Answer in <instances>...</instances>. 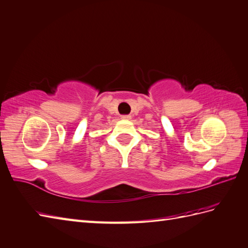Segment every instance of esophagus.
Here are the masks:
<instances>
[{
	"instance_id": "1",
	"label": "esophagus",
	"mask_w": 248,
	"mask_h": 248,
	"mask_svg": "<svg viewBox=\"0 0 248 248\" xmlns=\"http://www.w3.org/2000/svg\"><path fill=\"white\" fill-rule=\"evenodd\" d=\"M121 119H122V120H130V119H131V116H130V115H123V116L121 117Z\"/></svg>"
}]
</instances>
